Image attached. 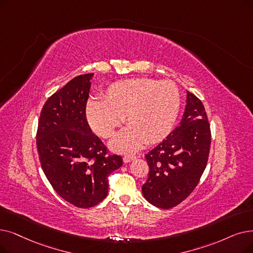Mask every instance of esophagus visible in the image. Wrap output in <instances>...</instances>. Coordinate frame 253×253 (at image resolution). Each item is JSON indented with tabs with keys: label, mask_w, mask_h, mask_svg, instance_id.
Returning <instances> with one entry per match:
<instances>
[{
	"label": "esophagus",
	"mask_w": 253,
	"mask_h": 253,
	"mask_svg": "<svg viewBox=\"0 0 253 253\" xmlns=\"http://www.w3.org/2000/svg\"><path fill=\"white\" fill-rule=\"evenodd\" d=\"M136 157L135 156H131V155H125L124 157H123V161L125 162V163H128V162H130V161H132L133 159H135Z\"/></svg>",
	"instance_id": "esophagus-1"
}]
</instances>
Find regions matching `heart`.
Instances as JSON below:
<instances>
[{
  "mask_svg": "<svg viewBox=\"0 0 253 253\" xmlns=\"http://www.w3.org/2000/svg\"><path fill=\"white\" fill-rule=\"evenodd\" d=\"M181 106L179 87L170 81L133 79L117 82L103 99L86 104V119L101 137L114 135L125 118L129 124L113 139L111 147L122 153L134 152L145 142L154 144L166 137L173 126Z\"/></svg>",
  "mask_w": 253,
  "mask_h": 253,
  "instance_id": "obj_1",
  "label": "heart"
}]
</instances>
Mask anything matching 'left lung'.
<instances>
[{
	"label": "left lung",
	"instance_id": "left-lung-1",
	"mask_svg": "<svg viewBox=\"0 0 253 253\" xmlns=\"http://www.w3.org/2000/svg\"><path fill=\"white\" fill-rule=\"evenodd\" d=\"M211 129L203 102L187 92L178 127L145 156L149 177L142 185L145 199L157 208L170 209L194 190L206 169Z\"/></svg>",
	"mask_w": 253,
	"mask_h": 253
}]
</instances>
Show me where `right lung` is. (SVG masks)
Masks as SVG:
<instances>
[{
	"instance_id": "obj_1",
	"label": "right lung",
	"mask_w": 253,
	"mask_h": 253,
	"mask_svg": "<svg viewBox=\"0 0 253 253\" xmlns=\"http://www.w3.org/2000/svg\"><path fill=\"white\" fill-rule=\"evenodd\" d=\"M93 75L76 76L48 98L36 135L41 168L52 188L66 202L82 209L105 199L108 175L123 164L121 156L107 155L106 147L86 121Z\"/></svg>"
}]
</instances>
